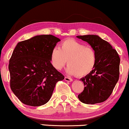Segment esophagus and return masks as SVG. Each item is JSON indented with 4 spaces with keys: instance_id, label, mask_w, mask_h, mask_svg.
<instances>
[{
    "instance_id": "esophagus-1",
    "label": "esophagus",
    "mask_w": 129,
    "mask_h": 129,
    "mask_svg": "<svg viewBox=\"0 0 129 129\" xmlns=\"http://www.w3.org/2000/svg\"><path fill=\"white\" fill-rule=\"evenodd\" d=\"M64 79L65 81H67V82H72V81H73V79H72V78H69V77H65Z\"/></svg>"
}]
</instances>
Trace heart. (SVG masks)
I'll use <instances>...</instances> for the list:
<instances>
[{"mask_svg": "<svg viewBox=\"0 0 129 129\" xmlns=\"http://www.w3.org/2000/svg\"><path fill=\"white\" fill-rule=\"evenodd\" d=\"M50 61L54 69L60 70L67 62V72L71 75L85 76L94 69L96 53L93 48L73 39L63 41L59 47L50 53Z\"/></svg>", "mask_w": 129, "mask_h": 129, "instance_id": "heart-1", "label": "heart"}]
</instances>
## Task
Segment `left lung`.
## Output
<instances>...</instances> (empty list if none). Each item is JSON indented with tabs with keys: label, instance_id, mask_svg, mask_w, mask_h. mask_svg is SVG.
Returning a JSON list of instances; mask_svg holds the SVG:
<instances>
[{
	"label": "left lung",
	"instance_id": "left-lung-1",
	"mask_svg": "<svg viewBox=\"0 0 129 129\" xmlns=\"http://www.w3.org/2000/svg\"><path fill=\"white\" fill-rule=\"evenodd\" d=\"M76 38L87 42L96 53L94 69L80 79L85 87L78 98L87 104L103 103L110 96L119 79V56L109 42L98 35H84Z\"/></svg>",
	"mask_w": 129,
	"mask_h": 129
}]
</instances>
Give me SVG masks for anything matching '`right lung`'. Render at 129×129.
Listing matches in <instances>:
<instances>
[{
  "instance_id": "add662e5",
  "label": "right lung",
  "mask_w": 129,
  "mask_h": 129,
  "mask_svg": "<svg viewBox=\"0 0 129 129\" xmlns=\"http://www.w3.org/2000/svg\"><path fill=\"white\" fill-rule=\"evenodd\" d=\"M60 40L51 35L19 42L10 59V87L22 103L41 106L51 98L56 84L64 79L53 67L50 53Z\"/></svg>"
}]
</instances>
